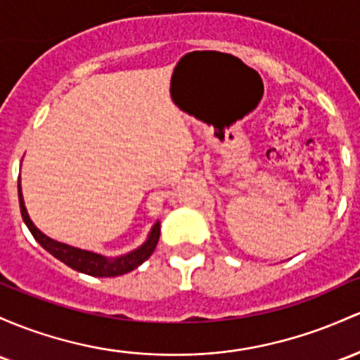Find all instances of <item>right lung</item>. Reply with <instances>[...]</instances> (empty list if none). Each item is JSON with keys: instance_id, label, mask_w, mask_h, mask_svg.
<instances>
[{"instance_id": "1", "label": "right lung", "mask_w": 360, "mask_h": 360, "mask_svg": "<svg viewBox=\"0 0 360 360\" xmlns=\"http://www.w3.org/2000/svg\"><path fill=\"white\" fill-rule=\"evenodd\" d=\"M18 201H20V212H22V219L25 222L29 231L32 232L34 239L41 244L42 248L47 252L58 258L59 262L68 264L73 270L82 271V274L92 275V276H120L128 274V271L135 270V268L140 266L145 259L150 258L153 250L157 248V243H159L160 236V224L157 222L153 225L152 232H150L147 243L141 248H138L136 251L129 252V255L121 256V258L116 259H108L104 256L96 255V252L78 250V248H71L68 244H61L58 240L49 239L47 236L42 234L37 227L32 224V220L29 219L25 210V205H23V196L22 191H20V183H18Z\"/></svg>"}]
</instances>
